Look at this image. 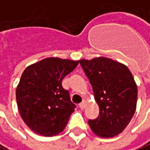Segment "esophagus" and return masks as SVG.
Masks as SVG:
<instances>
[{"mask_svg": "<svg viewBox=\"0 0 150 150\" xmlns=\"http://www.w3.org/2000/svg\"><path fill=\"white\" fill-rule=\"evenodd\" d=\"M85 105H86V101H85V100H83V102L79 105V107H80L81 109H84Z\"/></svg>", "mask_w": 150, "mask_h": 150, "instance_id": "34e87169", "label": "esophagus"}]
</instances>
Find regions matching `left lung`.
Listing matches in <instances>:
<instances>
[{
    "label": "left lung",
    "instance_id": "8db88e82",
    "mask_svg": "<svg viewBox=\"0 0 150 150\" xmlns=\"http://www.w3.org/2000/svg\"><path fill=\"white\" fill-rule=\"evenodd\" d=\"M79 62L99 106V116L88 121L91 129L100 137L120 134L136 109L137 86L132 73L124 64L109 58L98 57Z\"/></svg>",
    "mask_w": 150,
    "mask_h": 150
}]
</instances>
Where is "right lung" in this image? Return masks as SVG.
<instances>
[{"label":"right lung","instance_id":"right-lung-1","mask_svg":"<svg viewBox=\"0 0 150 150\" xmlns=\"http://www.w3.org/2000/svg\"><path fill=\"white\" fill-rule=\"evenodd\" d=\"M79 61L46 58L25 68L16 97L24 123L36 134L53 136L66 127L76 105L62 87L63 78Z\"/></svg>","mask_w":150,"mask_h":150}]
</instances>
